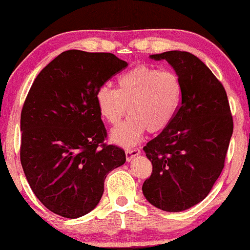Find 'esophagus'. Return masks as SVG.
Returning <instances> with one entry per match:
<instances>
[{
    "label": "esophagus",
    "mask_w": 250,
    "mask_h": 250,
    "mask_svg": "<svg viewBox=\"0 0 250 250\" xmlns=\"http://www.w3.org/2000/svg\"><path fill=\"white\" fill-rule=\"evenodd\" d=\"M140 153H141L140 149H126V151H125L126 161L131 162L135 156L140 155Z\"/></svg>",
    "instance_id": "esophagus-1"
}]
</instances>
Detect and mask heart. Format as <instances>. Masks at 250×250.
Instances as JSON below:
<instances>
[{
	"instance_id": "b5f03b06",
	"label": "heart",
	"mask_w": 250,
	"mask_h": 250,
	"mask_svg": "<svg viewBox=\"0 0 250 250\" xmlns=\"http://www.w3.org/2000/svg\"><path fill=\"white\" fill-rule=\"evenodd\" d=\"M183 85L171 71L139 65L118 78L117 89L102 86L95 95L96 108L110 125H118L128 109L129 117L110 134L112 144L132 147L145 133L164 131L176 117Z\"/></svg>"
}]
</instances>
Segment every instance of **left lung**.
<instances>
[{
  "label": "left lung",
  "instance_id": "obj_1",
  "mask_svg": "<svg viewBox=\"0 0 250 250\" xmlns=\"http://www.w3.org/2000/svg\"><path fill=\"white\" fill-rule=\"evenodd\" d=\"M149 57L173 67L183 94L172 123L144 147L153 173L142 193L156 208L179 212L212 189L224 167L233 119L224 87L196 56L171 50Z\"/></svg>",
  "mask_w": 250,
  "mask_h": 250
}]
</instances>
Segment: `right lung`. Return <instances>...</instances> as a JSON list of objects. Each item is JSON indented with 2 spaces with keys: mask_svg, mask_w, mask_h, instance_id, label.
<instances>
[{
  "mask_svg": "<svg viewBox=\"0 0 250 250\" xmlns=\"http://www.w3.org/2000/svg\"><path fill=\"white\" fill-rule=\"evenodd\" d=\"M128 64L110 53L67 50L38 74L21 116V162L40 202L79 218L101 200L110 171L126 156L106 137L97 89Z\"/></svg>",
  "mask_w": 250,
  "mask_h": 250,
  "instance_id": "1",
  "label": "right lung"
}]
</instances>
